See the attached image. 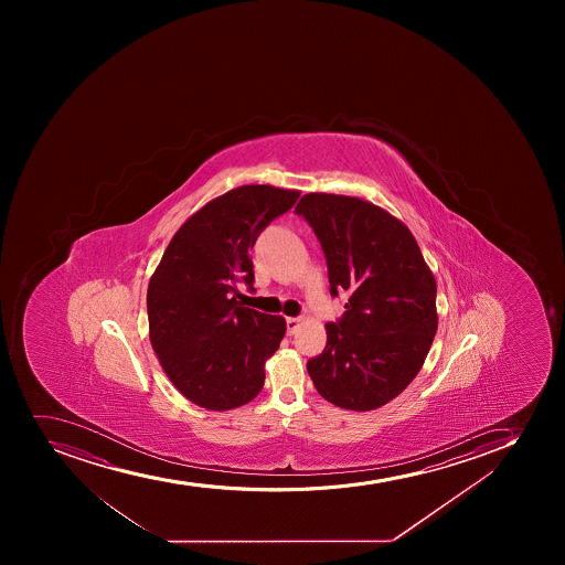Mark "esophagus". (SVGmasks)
I'll return each mask as SVG.
<instances>
[{"mask_svg":"<svg viewBox=\"0 0 565 565\" xmlns=\"http://www.w3.org/2000/svg\"><path fill=\"white\" fill-rule=\"evenodd\" d=\"M298 326H300V319L289 317V319H287V333H289V335H295V333H297Z\"/></svg>","mask_w":565,"mask_h":565,"instance_id":"obj_1","label":"esophagus"}]
</instances>
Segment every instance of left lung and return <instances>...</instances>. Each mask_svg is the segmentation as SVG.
Listing matches in <instances>:
<instances>
[{
  "label": "left lung",
  "mask_w": 565,
  "mask_h": 565,
  "mask_svg": "<svg viewBox=\"0 0 565 565\" xmlns=\"http://www.w3.org/2000/svg\"><path fill=\"white\" fill-rule=\"evenodd\" d=\"M295 212L319 237L331 295L350 292L347 313L326 324L324 352L308 363L320 396L374 411L418 375L438 328L436 281L411 230L358 196L308 193Z\"/></svg>",
  "instance_id": "left-lung-1"
}]
</instances>
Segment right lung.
Instances as JSON below:
<instances>
[{
  "instance_id": "1",
  "label": "right lung",
  "mask_w": 565,
  "mask_h": 565,
  "mask_svg": "<svg viewBox=\"0 0 565 565\" xmlns=\"http://www.w3.org/2000/svg\"><path fill=\"white\" fill-rule=\"evenodd\" d=\"M300 196L267 184L241 185L185 221L147 289L149 339L174 388L207 411L252 402L265 363L286 335V319L243 308L252 287L248 252L257 235Z\"/></svg>"
}]
</instances>
